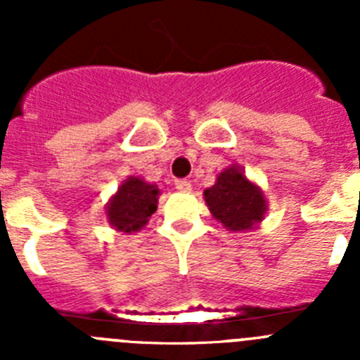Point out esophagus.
Segmentation results:
<instances>
[{"mask_svg": "<svg viewBox=\"0 0 360 360\" xmlns=\"http://www.w3.org/2000/svg\"><path fill=\"white\" fill-rule=\"evenodd\" d=\"M174 187H176L178 191H184V193H187V191H191V182L189 180H184V178H180V180H174Z\"/></svg>", "mask_w": 360, "mask_h": 360, "instance_id": "obj_1", "label": "esophagus"}]
</instances>
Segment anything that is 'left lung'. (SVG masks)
Returning a JSON list of instances; mask_svg holds the SVG:
<instances>
[{
    "label": "left lung",
    "instance_id": "obj_1",
    "mask_svg": "<svg viewBox=\"0 0 360 360\" xmlns=\"http://www.w3.org/2000/svg\"><path fill=\"white\" fill-rule=\"evenodd\" d=\"M205 202L212 216L229 231L252 229L262 221L266 209L262 191L234 165L218 174L214 186L205 191Z\"/></svg>",
    "mask_w": 360,
    "mask_h": 360
}]
</instances>
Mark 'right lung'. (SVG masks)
<instances>
[{
  "label": "right lung",
  "instance_id": "add662e5",
  "mask_svg": "<svg viewBox=\"0 0 360 360\" xmlns=\"http://www.w3.org/2000/svg\"><path fill=\"white\" fill-rule=\"evenodd\" d=\"M157 186L146 184L141 178H128L108 205V219L122 232H135L148 224L149 216L157 211Z\"/></svg>",
  "mask_w": 360,
  "mask_h": 360
}]
</instances>
